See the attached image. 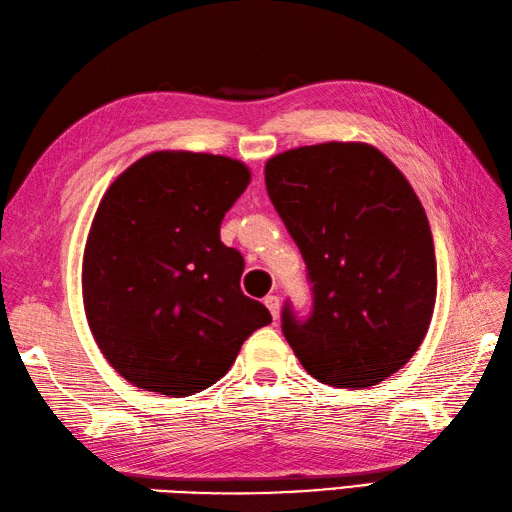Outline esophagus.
<instances>
[{
	"instance_id": "obj_1",
	"label": "esophagus",
	"mask_w": 512,
	"mask_h": 512,
	"mask_svg": "<svg viewBox=\"0 0 512 512\" xmlns=\"http://www.w3.org/2000/svg\"><path fill=\"white\" fill-rule=\"evenodd\" d=\"M265 306L269 309L271 317H274V320H278V315H280V300H278V295H274V293L265 295Z\"/></svg>"
}]
</instances>
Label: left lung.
<instances>
[{"mask_svg":"<svg viewBox=\"0 0 512 512\" xmlns=\"http://www.w3.org/2000/svg\"><path fill=\"white\" fill-rule=\"evenodd\" d=\"M265 184L311 285L309 315L282 306L295 357L333 388L377 385L412 359L434 313L436 254L416 192L359 142L271 157Z\"/></svg>","mask_w":512,"mask_h":512,"instance_id":"8db88e82","label":"left lung"}]
</instances>
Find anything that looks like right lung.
<instances>
[{"instance_id":"add662e5","label":"right lung","mask_w":512,"mask_h":512,"mask_svg":"<svg viewBox=\"0 0 512 512\" xmlns=\"http://www.w3.org/2000/svg\"><path fill=\"white\" fill-rule=\"evenodd\" d=\"M249 184L223 155L160 151L113 181L89 230L83 300L102 355L135 388L190 396L230 370L267 306L221 221Z\"/></svg>"}]
</instances>
